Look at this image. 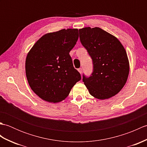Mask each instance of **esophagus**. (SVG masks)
<instances>
[{"label":"esophagus","mask_w":147,"mask_h":147,"mask_svg":"<svg viewBox=\"0 0 147 147\" xmlns=\"http://www.w3.org/2000/svg\"><path fill=\"white\" fill-rule=\"evenodd\" d=\"M78 71H79V73H80V74H82V68H79V69H78Z\"/></svg>","instance_id":"1"}]
</instances>
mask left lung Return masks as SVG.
I'll return each mask as SVG.
<instances>
[{"label":"left lung","mask_w":147,"mask_h":147,"mask_svg":"<svg viewBox=\"0 0 147 147\" xmlns=\"http://www.w3.org/2000/svg\"><path fill=\"white\" fill-rule=\"evenodd\" d=\"M80 42L91 57L93 72L83 74L90 95L104 100L114 96L123 88L129 66L126 52L118 39L100 28L79 30Z\"/></svg>","instance_id":"1"}]
</instances>
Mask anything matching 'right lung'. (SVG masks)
<instances>
[{
  "label": "right lung",
  "instance_id": "right-lung-1",
  "mask_svg": "<svg viewBox=\"0 0 147 147\" xmlns=\"http://www.w3.org/2000/svg\"><path fill=\"white\" fill-rule=\"evenodd\" d=\"M78 29H63L42 36L27 55L25 69L30 86L39 97L59 102L82 79L69 52L78 39Z\"/></svg>",
  "mask_w": 147,
  "mask_h": 147
}]
</instances>
